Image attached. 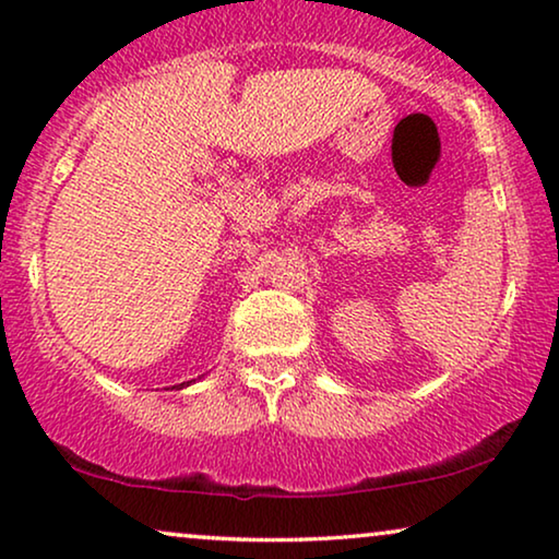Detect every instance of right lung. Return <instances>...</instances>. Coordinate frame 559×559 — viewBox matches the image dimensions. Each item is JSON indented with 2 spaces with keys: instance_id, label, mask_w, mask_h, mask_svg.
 <instances>
[{
  "instance_id": "1",
  "label": "right lung",
  "mask_w": 559,
  "mask_h": 559,
  "mask_svg": "<svg viewBox=\"0 0 559 559\" xmlns=\"http://www.w3.org/2000/svg\"><path fill=\"white\" fill-rule=\"evenodd\" d=\"M180 386H182V384H180Z\"/></svg>"
}]
</instances>
